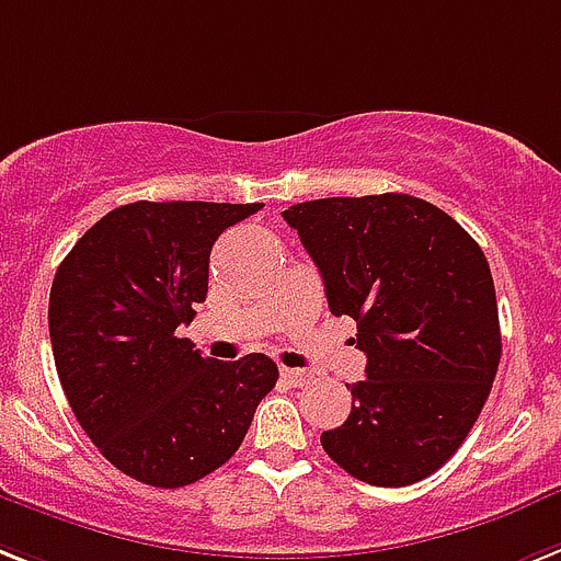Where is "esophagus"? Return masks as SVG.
<instances>
[{
    "mask_svg": "<svg viewBox=\"0 0 561 561\" xmlns=\"http://www.w3.org/2000/svg\"><path fill=\"white\" fill-rule=\"evenodd\" d=\"M279 376L290 385V388H302V385L310 382V374L302 368H279Z\"/></svg>",
    "mask_w": 561,
    "mask_h": 561,
    "instance_id": "34e87169",
    "label": "esophagus"
}]
</instances>
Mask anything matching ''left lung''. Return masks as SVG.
Returning <instances> with one entry per match:
<instances>
[{"mask_svg": "<svg viewBox=\"0 0 561 561\" xmlns=\"http://www.w3.org/2000/svg\"><path fill=\"white\" fill-rule=\"evenodd\" d=\"M317 262L333 317L356 322L368 356L347 385L351 416L322 448L353 479L404 488L459 450L502 356L482 248L436 205L408 193L331 196L282 210Z\"/></svg>", "mask_w": 561, "mask_h": 561, "instance_id": "obj_1", "label": "left lung"}]
</instances>
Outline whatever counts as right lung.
Masks as SVG:
<instances>
[{"label":"right lung","instance_id":"obj_1","mask_svg":"<svg viewBox=\"0 0 561 561\" xmlns=\"http://www.w3.org/2000/svg\"><path fill=\"white\" fill-rule=\"evenodd\" d=\"M259 208L130 202L56 271L48 328L59 382L99 454L136 482L182 488L222 468L279 379L265 353L205 359L176 333L208 296L214 242Z\"/></svg>","mask_w":561,"mask_h":561}]
</instances>
